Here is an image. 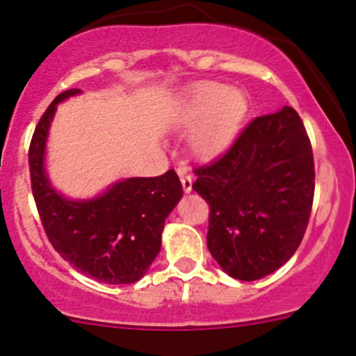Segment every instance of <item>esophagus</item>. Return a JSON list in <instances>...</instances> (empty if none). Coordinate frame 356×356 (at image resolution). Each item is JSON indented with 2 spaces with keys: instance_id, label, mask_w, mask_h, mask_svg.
Instances as JSON below:
<instances>
[{
  "instance_id": "1",
  "label": "esophagus",
  "mask_w": 356,
  "mask_h": 356,
  "mask_svg": "<svg viewBox=\"0 0 356 356\" xmlns=\"http://www.w3.org/2000/svg\"><path fill=\"white\" fill-rule=\"evenodd\" d=\"M179 179H181L182 189L186 194H189L193 191V174L189 169H179Z\"/></svg>"
}]
</instances>
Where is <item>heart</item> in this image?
Returning a JSON list of instances; mask_svg holds the SVG:
<instances>
[{"label": "heart", "mask_w": 356, "mask_h": 356, "mask_svg": "<svg viewBox=\"0 0 356 356\" xmlns=\"http://www.w3.org/2000/svg\"><path fill=\"white\" fill-rule=\"evenodd\" d=\"M248 111L247 96L225 84L204 83L193 89L186 109V120L206 116L191 138V148L202 160L220 157L235 143Z\"/></svg>", "instance_id": "heart-1"}]
</instances>
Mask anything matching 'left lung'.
Here are the masks:
<instances>
[{
  "instance_id": "8db88e82",
  "label": "left lung",
  "mask_w": 356,
  "mask_h": 356,
  "mask_svg": "<svg viewBox=\"0 0 356 356\" xmlns=\"http://www.w3.org/2000/svg\"><path fill=\"white\" fill-rule=\"evenodd\" d=\"M208 201V248L238 280H259L296 253L314 197L311 142L296 109L259 116L228 154L196 169Z\"/></svg>"
}]
</instances>
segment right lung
<instances>
[{"label": "right lung", "instance_id": "obj_1", "mask_svg": "<svg viewBox=\"0 0 356 356\" xmlns=\"http://www.w3.org/2000/svg\"><path fill=\"white\" fill-rule=\"evenodd\" d=\"M81 92H60L35 128L29 154L33 197L50 243L77 272L104 284H134L159 255L163 225L184 193L174 170L121 179L86 199L57 191L47 172L50 127L57 104Z\"/></svg>", "mask_w": 356, "mask_h": 356}]
</instances>
